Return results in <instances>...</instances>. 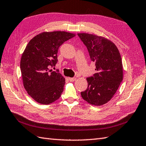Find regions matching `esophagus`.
<instances>
[{"instance_id":"34e87169","label":"esophagus","mask_w":146,"mask_h":146,"mask_svg":"<svg viewBox=\"0 0 146 146\" xmlns=\"http://www.w3.org/2000/svg\"><path fill=\"white\" fill-rule=\"evenodd\" d=\"M68 79H69V80L70 82H74L76 80V77H69Z\"/></svg>"}]
</instances>
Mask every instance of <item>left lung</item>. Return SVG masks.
Segmentation results:
<instances>
[{"label":"left lung","mask_w":146,"mask_h":146,"mask_svg":"<svg viewBox=\"0 0 146 146\" xmlns=\"http://www.w3.org/2000/svg\"><path fill=\"white\" fill-rule=\"evenodd\" d=\"M78 35L87 47L90 60L95 62L96 70L86 79L87 88L80 94L90 104L104 105L112 98L122 80L121 54L115 45L105 37L87 33Z\"/></svg>","instance_id":"8db88e82"}]
</instances>
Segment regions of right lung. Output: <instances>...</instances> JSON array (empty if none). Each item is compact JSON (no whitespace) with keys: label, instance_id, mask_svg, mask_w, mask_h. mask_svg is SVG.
<instances>
[{"label":"right lung","instance_id":"add662e5","mask_svg":"<svg viewBox=\"0 0 146 146\" xmlns=\"http://www.w3.org/2000/svg\"><path fill=\"white\" fill-rule=\"evenodd\" d=\"M75 35L64 31L42 32L29 41L22 53L21 70L24 87L38 103L48 105L60 97L66 79L49 67L57 62L59 47Z\"/></svg>","mask_w":146,"mask_h":146}]
</instances>
